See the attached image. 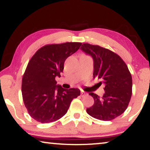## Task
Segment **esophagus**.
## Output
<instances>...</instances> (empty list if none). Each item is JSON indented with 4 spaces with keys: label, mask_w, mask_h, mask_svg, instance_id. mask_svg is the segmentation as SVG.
Returning a JSON list of instances; mask_svg holds the SVG:
<instances>
[{
    "label": "esophagus",
    "mask_w": 150,
    "mask_h": 150,
    "mask_svg": "<svg viewBox=\"0 0 150 150\" xmlns=\"http://www.w3.org/2000/svg\"><path fill=\"white\" fill-rule=\"evenodd\" d=\"M86 93H87L85 92L84 91H81V96H84L86 95Z\"/></svg>",
    "instance_id": "esophagus-1"
}]
</instances>
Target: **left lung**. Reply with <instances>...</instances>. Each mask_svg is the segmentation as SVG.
I'll list each match as a JSON object with an SVG mask.
<instances>
[{
	"label": "left lung",
	"instance_id": "obj_1",
	"mask_svg": "<svg viewBox=\"0 0 150 150\" xmlns=\"http://www.w3.org/2000/svg\"><path fill=\"white\" fill-rule=\"evenodd\" d=\"M81 50L93 61V78L101 80L105 93L102 97L90 92L94 104L87 108L91 117L111 120L126 110L132 95V77L127 64L117 54L101 46L83 44Z\"/></svg>",
	"mask_w": 150,
	"mask_h": 150
}]
</instances>
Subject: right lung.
<instances>
[{
  "label": "right lung",
  "instance_id": "add662e5",
  "mask_svg": "<svg viewBox=\"0 0 150 150\" xmlns=\"http://www.w3.org/2000/svg\"><path fill=\"white\" fill-rule=\"evenodd\" d=\"M81 43L66 42L40 48L29 61L22 79L24 104L33 119L42 123L59 120L67 112L73 98L80 95L77 88L69 89L57 85L64 63L77 52Z\"/></svg>",
  "mask_w": 150,
  "mask_h": 150
}]
</instances>
